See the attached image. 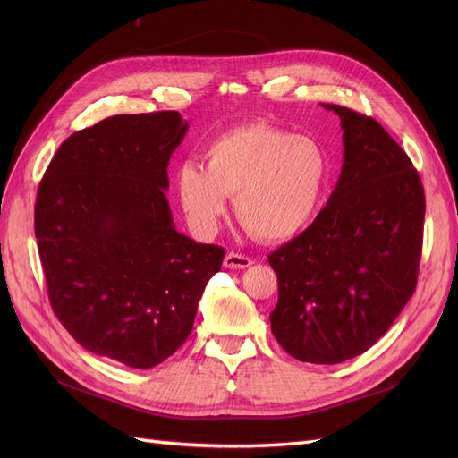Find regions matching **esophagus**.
Returning <instances> with one entry per match:
<instances>
[{"label": "esophagus", "instance_id": "obj_1", "mask_svg": "<svg viewBox=\"0 0 458 458\" xmlns=\"http://www.w3.org/2000/svg\"><path fill=\"white\" fill-rule=\"evenodd\" d=\"M250 266H252V259L245 254L228 252L225 256V267H228V269H247Z\"/></svg>", "mask_w": 458, "mask_h": 458}]
</instances>
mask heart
<instances>
[{"instance_id": "b5f03b06", "label": "heart", "mask_w": 458, "mask_h": 458, "mask_svg": "<svg viewBox=\"0 0 458 458\" xmlns=\"http://www.w3.org/2000/svg\"><path fill=\"white\" fill-rule=\"evenodd\" d=\"M330 159L310 137L252 123L216 137L206 166L187 161L178 168V199L191 228L213 235L228 209L263 242H287L302 233L323 206Z\"/></svg>"}]
</instances>
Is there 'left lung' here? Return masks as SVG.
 Returning a JSON list of instances; mask_svg holds the SVG:
<instances>
[{"instance_id": "8db88e82", "label": "left lung", "mask_w": 458, "mask_h": 458, "mask_svg": "<svg viewBox=\"0 0 458 458\" xmlns=\"http://www.w3.org/2000/svg\"><path fill=\"white\" fill-rule=\"evenodd\" d=\"M323 107L342 120V174L316 221L269 254L278 278L269 318L293 358L340 364L375 345L416 292L425 192L375 118Z\"/></svg>"}]
</instances>
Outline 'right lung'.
<instances>
[{"label":"right lung","instance_id":"add662e5","mask_svg":"<svg viewBox=\"0 0 458 458\" xmlns=\"http://www.w3.org/2000/svg\"><path fill=\"white\" fill-rule=\"evenodd\" d=\"M178 111L116 114L72 133L47 165L35 235L57 319L87 351L148 369L187 340L225 249L174 228L166 166Z\"/></svg>","mask_w":458,"mask_h":458}]
</instances>
